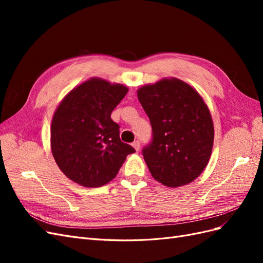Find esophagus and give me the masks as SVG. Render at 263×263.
I'll list each match as a JSON object with an SVG mask.
<instances>
[{
	"label": "esophagus",
	"instance_id": "1",
	"mask_svg": "<svg viewBox=\"0 0 263 263\" xmlns=\"http://www.w3.org/2000/svg\"><path fill=\"white\" fill-rule=\"evenodd\" d=\"M133 147H134V149L136 150V151H138L139 150V148H140V144H139V141L138 140H136V141H134L133 142V145H132Z\"/></svg>",
	"mask_w": 263,
	"mask_h": 263
}]
</instances>
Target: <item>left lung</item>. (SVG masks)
<instances>
[{
  "mask_svg": "<svg viewBox=\"0 0 263 263\" xmlns=\"http://www.w3.org/2000/svg\"><path fill=\"white\" fill-rule=\"evenodd\" d=\"M137 97L153 127V141L142 149L151 176L168 187L193 182L208 165L214 142L203 98L177 78L142 85Z\"/></svg>",
  "mask_w": 263,
  "mask_h": 263,
  "instance_id": "8db88e82",
  "label": "left lung"
}]
</instances>
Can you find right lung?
<instances>
[{
    "label": "right lung",
    "mask_w": 263,
    "mask_h": 263,
    "mask_svg": "<svg viewBox=\"0 0 263 263\" xmlns=\"http://www.w3.org/2000/svg\"><path fill=\"white\" fill-rule=\"evenodd\" d=\"M128 87L91 78L71 90L54 110L50 146L65 176L84 187L112 181L127 155L135 149L119 138V126L110 118Z\"/></svg>",
    "instance_id": "obj_1"
}]
</instances>
